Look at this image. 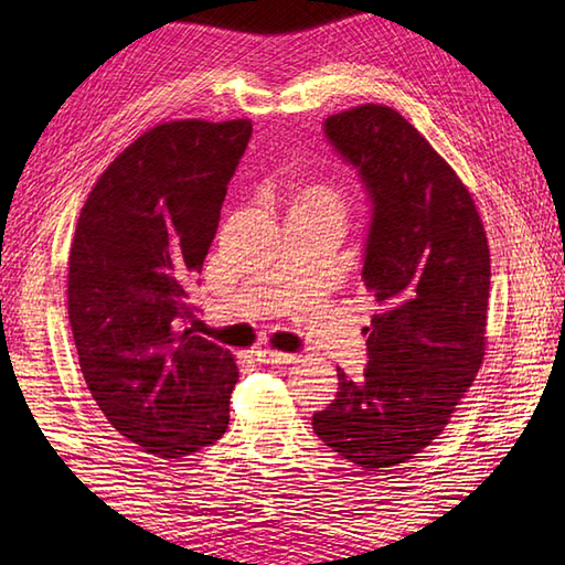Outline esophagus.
<instances>
[{
  "label": "esophagus",
  "mask_w": 565,
  "mask_h": 565,
  "mask_svg": "<svg viewBox=\"0 0 565 565\" xmlns=\"http://www.w3.org/2000/svg\"><path fill=\"white\" fill-rule=\"evenodd\" d=\"M255 359L259 364H271V366H284V364H294L296 354H286V352H276L269 350V347H257Z\"/></svg>",
  "instance_id": "obj_1"
}]
</instances>
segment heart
Masks as SVG:
<instances>
[{
  "label": "heart",
  "instance_id": "b5f03b06",
  "mask_svg": "<svg viewBox=\"0 0 565 565\" xmlns=\"http://www.w3.org/2000/svg\"><path fill=\"white\" fill-rule=\"evenodd\" d=\"M294 206H320L340 211V196L338 191L328 184H306L296 191Z\"/></svg>",
  "mask_w": 565,
  "mask_h": 565
}]
</instances>
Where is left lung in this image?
<instances>
[{"instance_id":"1","label":"left lung","mask_w":565,"mask_h":565,"mask_svg":"<svg viewBox=\"0 0 565 565\" xmlns=\"http://www.w3.org/2000/svg\"><path fill=\"white\" fill-rule=\"evenodd\" d=\"M322 130L371 203L362 281L379 310L364 379L338 369L313 429L342 459L383 471L437 439L481 369L490 252L468 189L398 111L364 104Z\"/></svg>"}]
</instances>
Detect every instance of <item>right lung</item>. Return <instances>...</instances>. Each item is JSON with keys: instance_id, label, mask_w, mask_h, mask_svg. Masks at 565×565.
Wrapping results in <instances>:
<instances>
[{"instance_id": "right-lung-1", "label": "right lung", "mask_w": 565, "mask_h": 565, "mask_svg": "<svg viewBox=\"0 0 565 565\" xmlns=\"http://www.w3.org/2000/svg\"><path fill=\"white\" fill-rule=\"evenodd\" d=\"M249 136L247 118L154 126L106 167L72 239L82 376L106 419L160 459L209 447L231 423L235 359L186 320Z\"/></svg>"}]
</instances>
